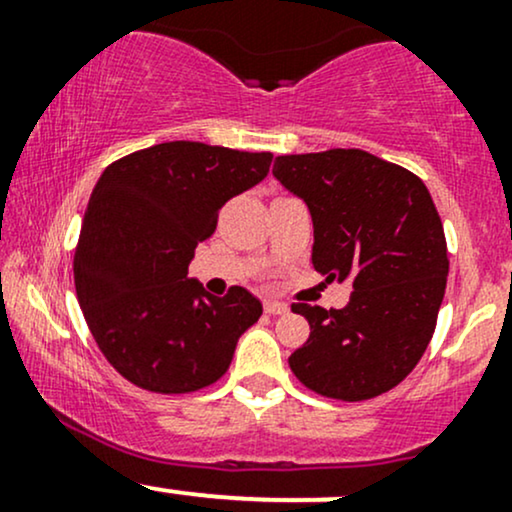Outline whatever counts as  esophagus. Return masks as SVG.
<instances>
[{"mask_svg":"<svg viewBox=\"0 0 512 512\" xmlns=\"http://www.w3.org/2000/svg\"><path fill=\"white\" fill-rule=\"evenodd\" d=\"M264 310H267L269 315H286L289 313V305L279 301H264Z\"/></svg>","mask_w":512,"mask_h":512,"instance_id":"esophagus-1","label":"esophagus"}]
</instances>
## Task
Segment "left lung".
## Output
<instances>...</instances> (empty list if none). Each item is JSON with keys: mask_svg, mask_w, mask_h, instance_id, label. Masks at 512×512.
<instances>
[{"mask_svg": "<svg viewBox=\"0 0 512 512\" xmlns=\"http://www.w3.org/2000/svg\"><path fill=\"white\" fill-rule=\"evenodd\" d=\"M274 178L313 219V267L351 281L342 310L293 303L310 337L289 356L298 380L344 402L378 397L424 356L448 284L443 223L426 185L361 149L279 156Z\"/></svg>", "mask_w": 512, "mask_h": 512, "instance_id": "left-lung-1", "label": "left lung"}]
</instances>
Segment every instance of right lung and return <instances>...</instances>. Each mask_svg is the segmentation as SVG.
Instances as JSON below:
<instances>
[{
    "mask_svg": "<svg viewBox=\"0 0 512 512\" xmlns=\"http://www.w3.org/2000/svg\"><path fill=\"white\" fill-rule=\"evenodd\" d=\"M272 154L166 142L103 170L74 252L76 298L98 349L122 378L161 395L202 390L233 361L260 298L211 296L187 276L219 209L269 173Z\"/></svg>",
    "mask_w": 512,
    "mask_h": 512,
    "instance_id": "obj_1",
    "label": "right lung"
}]
</instances>
